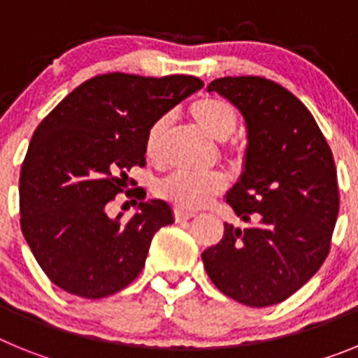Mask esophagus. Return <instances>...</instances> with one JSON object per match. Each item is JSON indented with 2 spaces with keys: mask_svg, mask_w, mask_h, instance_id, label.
<instances>
[{
  "mask_svg": "<svg viewBox=\"0 0 358 358\" xmlns=\"http://www.w3.org/2000/svg\"><path fill=\"white\" fill-rule=\"evenodd\" d=\"M194 217L195 213H192V211L179 210V208L173 210V218H176V222H185V220H189V218H194Z\"/></svg>",
  "mask_w": 358,
  "mask_h": 358,
  "instance_id": "34e87169",
  "label": "esophagus"
}]
</instances>
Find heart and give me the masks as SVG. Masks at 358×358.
Listing matches in <instances>:
<instances>
[{"mask_svg":"<svg viewBox=\"0 0 358 358\" xmlns=\"http://www.w3.org/2000/svg\"><path fill=\"white\" fill-rule=\"evenodd\" d=\"M188 113L197 127L206 132L215 141H226L235 134L238 127V115L229 102L217 96H201L189 103ZM170 122L166 116H159L148 125L145 134V156L152 163L163 159L164 138ZM222 176H194L186 172H173L157 182L156 194L163 201L170 202L179 210L194 211L208 206L224 189Z\"/></svg>","mask_w":358,"mask_h":358,"instance_id":"obj_1","label":"heart"}]
</instances>
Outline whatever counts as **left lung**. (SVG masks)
Masks as SVG:
<instances>
[{"instance_id":"obj_1","label":"left lung","mask_w":358,"mask_h":358,"mask_svg":"<svg viewBox=\"0 0 358 358\" xmlns=\"http://www.w3.org/2000/svg\"><path fill=\"white\" fill-rule=\"evenodd\" d=\"M248 123L242 179L227 204L248 224H226L202 252L218 290L248 306L285 301L317 273L331 245L339 185L334 154L299 98L265 77L217 78L208 85Z\"/></svg>"}]
</instances>
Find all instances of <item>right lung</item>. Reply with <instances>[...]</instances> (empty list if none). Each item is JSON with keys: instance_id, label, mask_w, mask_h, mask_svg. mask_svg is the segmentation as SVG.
Segmentation results:
<instances>
[{"instance_id": "1", "label": "right lung", "mask_w": 358, "mask_h": 358, "mask_svg": "<svg viewBox=\"0 0 358 358\" xmlns=\"http://www.w3.org/2000/svg\"><path fill=\"white\" fill-rule=\"evenodd\" d=\"M202 85L189 75L103 73L37 125L19 173L21 231L57 287L100 299L138 278L157 229L173 222L172 210L164 201L140 202L123 222L107 206L127 186L129 170L147 163L148 125Z\"/></svg>"}]
</instances>
